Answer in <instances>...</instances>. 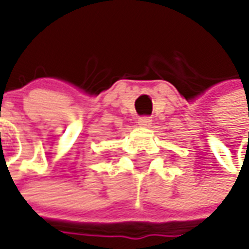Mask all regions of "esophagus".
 Returning <instances> with one entry per match:
<instances>
[{
	"instance_id": "esophagus-1",
	"label": "esophagus",
	"mask_w": 249,
	"mask_h": 249,
	"mask_svg": "<svg viewBox=\"0 0 249 249\" xmlns=\"http://www.w3.org/2000/svg\"><path fill=\"white\" fill-rule=\"evenodd\" d=\"M138 124L142 127H149L151 124V118L150 116H141L138 119Z\"/></svg>"
}]
</instances>
